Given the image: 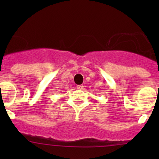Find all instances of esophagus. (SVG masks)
I'll return each mask as SVG.
<instances>
[{
	"label": "esophagus",
	"mask_w": 159,
	"mask_h": 159,
	"mask_svg": "<svg viewBox=\"0 0 159 159\" xmlns=\"http://www.w3.org/2000/svg\"><path fill=\"white\" fill-rule=\"evenodd\" d=\"M83 88H84V86H83L82 84H80V85H77V89H83Z\"/></svg>",
	"instance_id": "obj_1"
}]
</instances>
